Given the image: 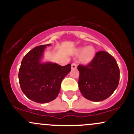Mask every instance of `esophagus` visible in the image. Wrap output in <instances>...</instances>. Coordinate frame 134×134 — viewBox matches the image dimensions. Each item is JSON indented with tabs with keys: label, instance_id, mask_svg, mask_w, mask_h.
<instances>
[{
	"label": "esophagus",
	"instance_id": "esophagus-1",
	"mask_svg": "<svg viewBox=\"0 0 134 134\" xmlns=\"http://www.w3.org/2000/svg\"><path fill=\"white\" fill-rule=\"evenodd\" d=\"M71 68L72 69H75L77 68V64L76 63H72V65H71Z\"/></svg>",
	"mask_w": 134,
	"mask_h": 134
}]
</instances>
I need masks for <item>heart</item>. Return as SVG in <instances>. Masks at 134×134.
I'll return each instance as SVG.
<instances>
[{"label": "heart", "instance_id": "b5f03b06", "mask_svg": "<svg viewBox=\"0 0 134 134\" xmlns=\"http://www.w3.org/2000/svg\"><path fill=\"white\" fill-rule=\"evenodd\" d=\"M77 54H80V60L83 63H90L94 57L95 50L91 46L78 48L76 50Z\"/></svg>", "mask_w": 134, "mask_h": 134}]
</instances>
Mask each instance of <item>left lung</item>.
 <instances>
[{
	"instance_id": "8db88e82",
	"label": "left lung",
	"mask_w": 134,
	"mask_h": 134,
	"mask_svg": "<svg viewBox=\"0 0 134 134\" xmlns=\"http://www.w3.org/2000/svg\"><path fill=\"white\" fill-rule=\"evenodd\" d=\"M79 88L89 100L101 101L110 97L117 88L120 70L116 60L107 52H97L86 65H79Z\"/></svg>"
}]
</instances>
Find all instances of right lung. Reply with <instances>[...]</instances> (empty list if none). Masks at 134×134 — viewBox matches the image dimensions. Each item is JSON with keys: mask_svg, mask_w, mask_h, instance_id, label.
Listing matches in <instances>:
<instances>
[{"mask_svg": "<svg viewBox=\"0 0 134 134\" xmlns=\"http://www.w3.org/2000/svg\"><path fill=\"white\" fill-rule=\"evenodd\" d=\"M50 44H43L30 50L23 58L18 75L23 93L38 103L54 100L60 90L62 80L71 70L70 64L61 66L41 62L44 49Z\"/></svg>", "mask_w": 134, "mask_h": 134, "instance_id": "obj_1", "label": "right lung"}]
</instances>
